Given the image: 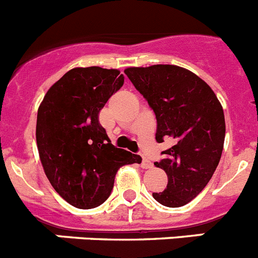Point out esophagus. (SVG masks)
<instances>
[{"mask_svg": "<svg viewBox=\"0 0 258 258\" xmlns=\"http://www.w3.org/2000/svg\"><path fill=\"white\" fill-rule=\"evenodd\" d=\"M141 166H142L143 169H150V168H152V163L149 160V159H147V157H143Z\"/></svg>", "mask_w": 258, "mask_h": 258, "instance_id": "1", "label": "esophagus"}]
</instances>
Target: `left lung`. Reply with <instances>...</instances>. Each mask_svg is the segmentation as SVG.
<instances>
[{
  "instance_id": "left-lung-1",
  "label": "left lung",
  "mask_w": 258,
  "mask_h": 258,
  "mask_svg": "<svg viewBox=\"0 0 258 258\" xmlns=\"http://www.w3.org/2000/svg\"><path fill=\"white\" fill-rule=\"evenodd\" d=\"M156 116V142L169 140L155 165L168 175L166 188L154 192L169 208L187 204L211 181L225 141V115L220 101L200 77L170 64L124 71Z\"/></svg>"
}]
</instances>
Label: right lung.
Wrapping results in <instances>:
<instances>
[{
  "mask_svg": "<svg viewBox=\"0 0 258 258\" xmlns=\"http://www.w3.org/2000/svg\"><path fill=\"white\" fill-rule=\"evenodd\" d=\"M122 85L117 70L74 68L47 90L38 108L36 140L45 174L76 208L103 204L118 168L142 161L113 146L99 122L101 109Z\"/></svg>",
  "mask_w": 258,
  "mask_h": 258,
  "instance_id": "add662e5",
  "label": "right lung"
}]
</instances>
